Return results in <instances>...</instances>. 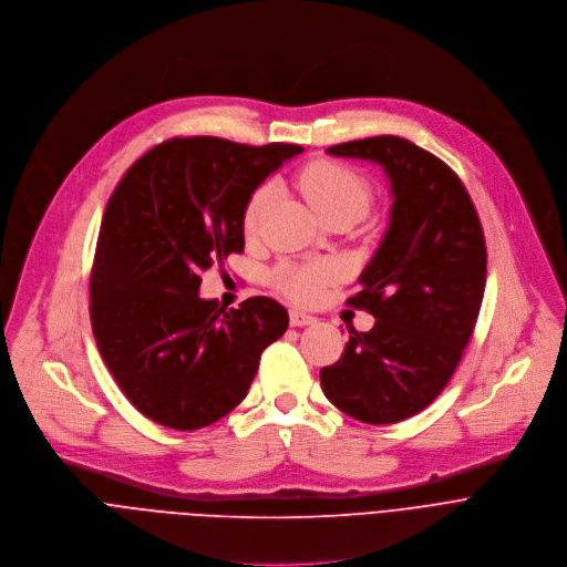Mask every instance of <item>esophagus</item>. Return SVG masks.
<instances>
[{
    "label": "esophagus",
    "instance_id": "obj_1",
    "mask_svg": "<svg viewBox=\"0 0 567 567\" xmlns=\"http://www.w3.org/2000/svg\"><path fill=\"white\" fill-rule=\"evenodd\" d=\"M317 319L301 310H290V326H312Z\"/></svg>",
    "mask_w": 567,
    "mask_h": 567
}]
</instances>
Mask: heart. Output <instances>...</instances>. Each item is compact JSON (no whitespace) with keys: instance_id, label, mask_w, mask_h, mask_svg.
<instances>
[{"instance_id":"1","label":"heart","mask_w":567,"mask_h":567,"mask_svg":"<svg viewBox=\"0 0 567 567\" xmlns=\"http://www.w3.org/2000/svg\"><path fill=\"white\" fill-rule=\"evenodd\" d=\"M299 187L319 218L344 212L358 220L367 214L373 198L371 185L364 176H360L358 172L344 165L328 163V161H317L303 167V172L299 174ZM268 196H270V185H261L248 198L244 209L246 235H255L259 230ZM330 277H332V268L326 264L286 266L277 272V284L290 299L299 303H310L319 297L323 284Z\"/></svg>"}]
</instances>
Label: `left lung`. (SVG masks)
Instances as JSON below:
<instances>
[{"mask_svg": "<svg viewBox=\"0 0 567 567\" xmlns=\"http://www.w3.org/2000/svg\"><path fill=\"white\" fill-rule=\"evenodd\" d=\"M326 152L378 163L393 205L362 290L349 299L375 326L351 330L342 358L319 380L339 411L393 424L429 406L463 358L485 295V237L461 178L411 141L373 136Z\"/></svg>", "mask_w": 567, "mask_h": 567, "instance_id": "1", "label": "left lung"}]
</instances>
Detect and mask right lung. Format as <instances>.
<instances>
[{
	"label": "right lung",
	"mask_w": 567,
	"mask_h": 567,
	"mask_svg": "<svg viewBox=\"0 0 567 567\" xmlns=\"http://www.w3.org/2000/svg\"><path fill=\"white\" fill-rule=\"evenodd\" d=\"M299 145L174 138L141 156L111 194L91 270L97 351L150 420L203 429L248 395L261 353L288 328L270 297L225 310L198 295L200 272L244 252L252 192Z\"/></svg>",
	"instance_id": "obj_1"
}]
</instances>
